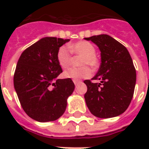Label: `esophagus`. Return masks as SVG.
<instances>
[{
	"label": "esophagus",
	"mask_w": 149,
	"mask_h": 149,
	"mask_svg": "<svg viewBox=\"0 0 149 149\" xmlns=\"http://www.w3.org/2000/svg\"><path fill=\"white\" fill-rule=\"evenodd\" d=\"M80 82V80H79V79H73V83H74L75 85H77V84H78Z\"/></svg>",
	"instance_id": "1"
}]
</instances>
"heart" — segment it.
Masks as SVG:
<instances>
[{
    "mask_svg": "<svg viewBox=\"0 0 149 149\" xmlns=\"http://www.w3.org/2000/svg\"><path fill=\"white\" fill-rule=\"evenodd\" d=\"M69 47L70 49L65 45H63L57 52V60L61 67L67 69L72 65V53L77 56H83L80 61V65L84 66L80 68H71L66 70L63 73L64 77L74 79L91 77V70L86 65H90L93 70H95L99 65L97 58L95 56L96 49L94 46L88 42L80 41L70 45Z\"/></svg>",
    "mask_w": 149,
    "mask_h": 149,
    "instance_id": "1",
    "label": "heart"
}]
</instances>
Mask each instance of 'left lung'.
Here are the masks:
<instances>
[{
  "mask_svg": "<svg viewBox=\"0 0 149 149\" xmlns=\"http://www.w3.org/2000/svg\"><path fill=\"white\" fill-rule=\"evenodd\" d=\"M99 47L101 64L93 79L84 80V95L92 114L100 118H113L124 113L134 95L136 70L125 46L107 35L85 38ZM92 80H100L93 83Z\"/></svg>",
  "mask_w": 149,
  "mask_h": 149,
  "instance_id": "obj_1",
  "label": "left lung"
}]
</instances>
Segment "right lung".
I'll return each instance as SVG.
<instances>
[{
  "label": "right lung",
  "instance_id": "add662e5",
  "mask_svg": "<svg viewBox=\"0 0 149 149\" xmlns=\"http://www.w3.org/2000/svg\"><path fill=\"white\" fill-rule=\"evenodd\" d=\"M70 39L45 37L27 48L17 61L14 86L21 106L39 122L57 120L63 115L67 98L74 91L70 78L56 79L63 72L57 52Z\"/></svg>",
  "mask_w": 149,
  "mask_h": 149
}]
</instances>
